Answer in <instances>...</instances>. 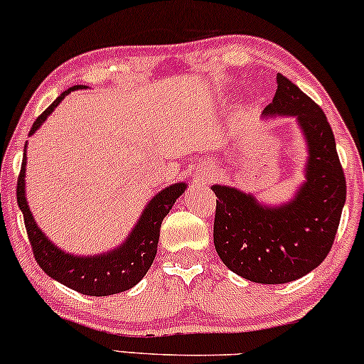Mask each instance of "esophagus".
I'll use <instances>...</instances> for the list:
<instances>
[{
	"label": "esophagus",
	"mask_w": 364,
	"mask_h": 364,
	"mask_svg": "<svg viewBox=\"0 0 364 364\" xmlns=\"http://www.w3.org/2000/svg\"><path fill=\"white\" fill-rule=\"evenodd\" d=\"M199 172H200V176L205 178H212L215 176V165L212 164V162H205V164H202V167L199 168Z\"/></svg>",
	"instance_id": "34e87169"
}]
</instances>
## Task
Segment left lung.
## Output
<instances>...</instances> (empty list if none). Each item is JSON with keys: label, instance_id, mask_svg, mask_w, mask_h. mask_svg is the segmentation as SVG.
Wrapping results in <instances>:
<instances>
[{"label": "left lung", "instance_id": "8db88e82", "mask_svg": "<svg viewBox=\"0 0 364 364\" xmlns=\"http://www.w3.org/2000/svg\"><path fill=\"white\" fill-rule=\"evenodd\" d=\"M266 115L299 120L309 145L308 182L289 204L262 207L252 196L214 186V245L235 274L261 284H284L318 267L331 251L346 200V178L331 125L316 102L277 73Z\"/></svg>", "mask_w": 364, "mask_h": 364}]
</instances>
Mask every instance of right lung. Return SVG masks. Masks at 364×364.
Here are the masks:
<instances>
[{"label":"right lung","mask_w":364,"mask_h":364,"mask_svg":"<svg viewBox=\"0 0 364 364\" xmlns=\"http://www.w3.org/2000/svg\"><path fill=\"white\" fill-rule=\"evenodd\" d=\"M83 88L82 85L65 90L46 110L33 124L30 135L35 134L38 127L46 120V117L55 110V107L63 100L73 90ZM25 165L26 154L23 155L21 171L16 183V200L23 212L25 228L28 232V240L31 244L33 256L50 277L61 282L70 289L82 292L87 296H110L117 292H124L134 287L141 277L147 274L152 266L160 235V225L164 217L172 209L173 202L186 191V183H176L159 192L149 202L147 209L144 210L135 229L132 230L130 237L125 244H122L115 251L95 257H77L72 254H65L50 242L48 237L38 229L33 219L30 207L25 197Z\"/></svg>","instance_id":"right-lung-1"}]
</instances>
